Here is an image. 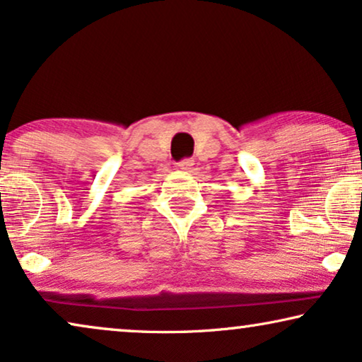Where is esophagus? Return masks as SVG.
I'll use <instances>...</instances> for the list:
<instances>
[{
  "label": "esophagus",
  "mask_w": 362,
  "mask_h": 362,
  "mask_svg": "<svg viewBox=\"0 0 362 362\" xmlns=\"http://www.w3.org/2000/svg\"><path fill=\"white\" fill-rule=\"evenodd\" d=\"M192 165H194V160H191V158H185V160H181L180 163H177V168L182 171H189Z\"/></svg>",
  "instance_id": "obj_1"
}]
</instances>
